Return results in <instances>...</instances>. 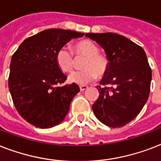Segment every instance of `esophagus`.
<instances>
[{
	"label": "esophagus",
	"instance_id": "esophagus-1",
	"mask_svg": "<svg viewBox=\"0 0 161 161\" xmlns=\"http://www.w3.org/2000/svg\"><path fill=\"white\" fill-rule=\"evenodd\" d=\"M87 88H88L87 86H80V91H85V90H86Z\"/></svg>",
	"mask_w": 161,
	"mask_h": 161
}]
</instances>
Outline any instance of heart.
<instances>
[{"label": "heart", "instance_id": "1", "mask_svg": "<svg viewBox=\"0 0 161 161\" xmlns=\"http://www.w3.org/2000/svg\"><path fill=\"white\" fill-rule=\"evenodd\" d=\"M77 56L86 57L81 64L80 71H74L69 74L68 80L70 83L85 85L92 81L97 76H103L108 72L109 61L105 56L99 53V48L92 41L85 39L77 42L74 45ZM56 64L63 72L71 71L75 66L73 53L66 47H62L57 51Z\"/></svg>", "mask_w": 161, "mask_h": 161}]
</instances>
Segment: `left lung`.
<instances>
[{"mask_svg":"<svg viewBox=\"0 0 161 161\" xmlns=\"http://www.w3.org/2000/svg\"><path fill=\"white\" fill-rule=\"evenodd\" d=\"M104 49L109 61L108 72L97 86L99 97L92 105L103 124L119 128L136 118L146 103L151 69L143 48L118 33H86Z\"/></svg>","mask_w":161,"mask_h":161,"instance_id":"1","label":"left lung"}]
</instances>
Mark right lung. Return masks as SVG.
<instances>
[{
  "label": "right lung",
  "instance_id": "right-lung-1",
  "mask_svg": "<svg viewBox=\"0 0 161 161\" xmlns=\"http://www.w3.org/2000/svg\"><path fill=\"white\" fill-rule=\"evenodd\" d=\"M85 33L46 29L26 38L12 55L8 86L18 113L37 128L63 122L72 99L80 92L75 83L58 86L67 76L57 65V51Z\"/></svg>",
  "mask_w": 161,
  "mask_h": 161
}]
</instances>
